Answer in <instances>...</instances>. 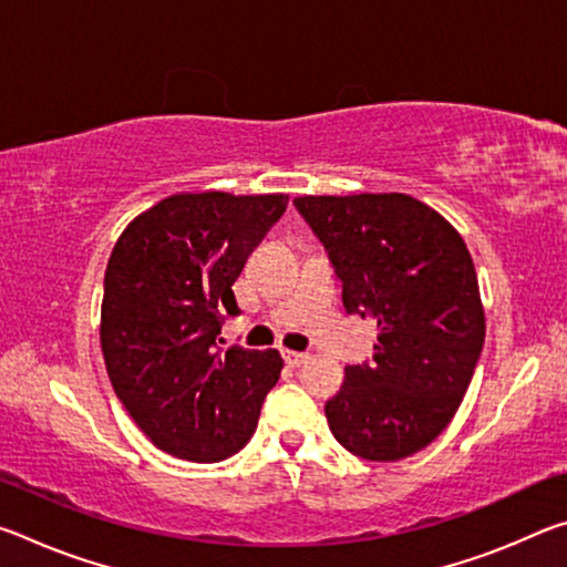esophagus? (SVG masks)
Instances as JSON below:
<instances>
[{
    "label": "esophagus",
    "mask_w": 567,
    "mask_h": 567,
    "mask_svg": "<svg viewBox=\"0 0 567 567\" xmlns=\"http://www.w3.org/2000/svg\"><path fill=\"white\" fill-rule=\"evenodd\" d=\"M282 358L287 364H292V368H297V364H302L310 360V354L307 352H295V350H282Z\"/></svg>",
    "instance_id": "esophagus-1"
}]
</instances>
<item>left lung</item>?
Masks as SVG:
<instances>
[{"mask_svg":"<svg viewBox=\"0 0 567 567\" xmlns=\"http://www.w3.org/2000/svg\"><path fill=\"white\" fill-rule=\"evenodd\" d=\"M342 282L348 315L378 320L372 362L348 364L328 400L334 440L364 460H402L443 433L485 342L463 237L410 195L297 197Z\"/></svg>","mask_w":567,"mask_h":567,"instance_id":"obj_1","label":"left lung"}]
</instances>
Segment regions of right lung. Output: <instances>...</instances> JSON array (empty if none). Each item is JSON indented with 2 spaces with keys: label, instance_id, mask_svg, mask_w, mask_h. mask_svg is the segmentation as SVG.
<instances>
[{
  "label": "right lung",
  "instance_id": "add662e5",
  "mask_svg": "<svg viewBox=\"0 0 567 567\" xmlns=\"http://www.w3.org/2000/svg\"><path fill=\"white\" fill-rule=\"evenodd\" d=\"M287 195H172L120 235L104 272L102 352L112 388L165 453L217 463L247 445L277 350L219 348L233 285L285 215Z\"/></svg>",
  "mask_w": 567,
  "mask_h": 567
}]
</instances>
